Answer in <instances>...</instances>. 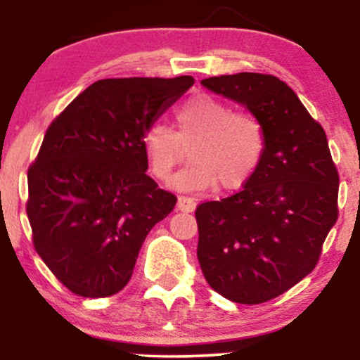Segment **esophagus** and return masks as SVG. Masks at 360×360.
Here are the masks:
<instances>
[{"mask_svg": "<svg viewBox=\"0 0 360 360\" xmlns=\"http://www.w3.org/2000/svg\"><path fill=\"white\" fill-rule=\"evenodd\" d=\"M176 208H177V212L191 213V212H194V208H196V203H194V200H191V198L179 196V198H177Z\"/></svg>", "mask_w": 360, "mask_h": 360, "instance_id": "34e87169", "label": "esophagus"}]
</instances>
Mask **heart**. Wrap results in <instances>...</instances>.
I'll list each match as a JSON object with an SVG mask.
<instances>
[{"label": "heart", "mask_w": 360, "mask_h": 360, "mask_svg": "<svg viewBox=\"0 0 360 360\" xmlns=\"http://www.w3.org/2000/svg\"><path fill=\"white\" fill-rule=\"evenodd\" d=\"M177 134L164 123H150L142 135L148 169L166 181L191 147V164L172 186L181 191L240 189L257 171L266 150V130L250 111H233L212 94H196L176 111Z\"/></svg>", "instance_id": "b5f03b06"}]
</instances>
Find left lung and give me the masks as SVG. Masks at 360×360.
<instances>
[{
    "instance_id": "1",
    "label": "left lung",
    "mask_w": 360,
    "mask_h": 360,
    "mask_svg": "<svg viewBox=\"0 0 360 360\" xmlns=\"http://www.w3.org/2000/svg\"><path fill=\"white\" fill-rule=\"evenodd\" d=\"M201 84L262 122L266 150L242 191L196 208L198 260L223 298L266 303L315 269L338 217L337 167L323 128L284 81L240 72Z\"/></svg>"
}]
</instances>
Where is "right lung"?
<instances>
[{"instance_id": "right-lung-1", "label": "right lung", "mask_w": 360, "mask_h": 360, "mask_svg": "<svg viewBox=\"0 0 360 360\" xmlns=\"http://www.w3.org/2000/svg\"><path fill=\"white\" fill-rule=\"evenodd\" d=\"M191 76L93 82L57 117L28 169L27 214L37 254L74 295L127 286L174 194L147 176L142 135L193 86Z\"/></svg>"}]
</instances>
